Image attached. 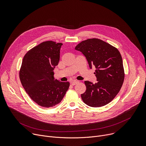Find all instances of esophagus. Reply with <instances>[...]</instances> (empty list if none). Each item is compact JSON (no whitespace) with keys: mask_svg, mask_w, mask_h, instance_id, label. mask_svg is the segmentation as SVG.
Wrapping results in <instances>:
<instances>
[{"mask_svg":"<svg viewBox=\"0 0 146 146\" xmlns=\"http://www.w3.org/2000/svg\"><path fill=\"white\" fill-rule=\"evenodd\" d=\"M78 82H79V81H78L74 80L73 81H72V86H75V85L77 84Z\"/></svg>","mask_w":146,"mask_h":146,"instance_id":"esophagus-1","label":"esophagus"}]
</instances>
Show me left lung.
Returning a JSON list of instances; mask_svg holds the SVG:
<instances>
[{
    "label": "left lung",
    "instance_id": "obj_1",
    "mask_svg": "<svg viewBox=\"0 0 146 146\" xmlns=\"http://www.w3.org/2000/svg\"><path fill=\"white\" fill-rule=\"evenodd\" d=\"M75 50L86 56L90 68L94 66L98 82L85 81L86 92L82 100L91 107L99 108L110 103L119 92L125 78L122 56L117 48L100 39L82 41Z\"/></svg>",
    "mask_w": 146,
    "mask_h": 146
}]
</instances>
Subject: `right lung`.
<instances>
[{
    "instance_id": "add662e5",
    "label": "right lung",
    "mask_w": 146,
    "mask_h": 146,
    "mask_svg": "<svg viewBox=\"0 0 146 146\" xmlns=\"http://www.w3.org/2000/svg\"><path fill=\"white\" fill-rule=\"evenodd\" d=\"M62 43L46 41L34 47L24 56L19 69L21 82L31 99L43 108L60 103L70 83L54 80V69L60 58Z\"/></svg>"
}]
</instances>
